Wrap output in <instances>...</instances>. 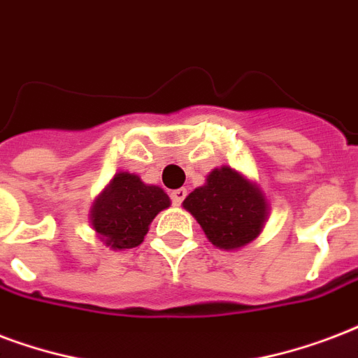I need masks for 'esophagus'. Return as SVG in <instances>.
<instances>
[{
  "mask_svg": "<svg viewBox=\"0 0 358 358\" xmlns=\"http://www.w3.org/2000/svg\"><path fill=\"white\" fill-rule=\"evenodd\" d=\"M185 195H187V191H185L184 187H180V189H174L173 193H171V199H173L174 206H180V204H182V201L185 199Z\"/></svg>",
  "mask_w": 358,
  "mask_h": 358,
  "instance_id": "obj_1",
  "label": "esophagus"
}]
</instances>
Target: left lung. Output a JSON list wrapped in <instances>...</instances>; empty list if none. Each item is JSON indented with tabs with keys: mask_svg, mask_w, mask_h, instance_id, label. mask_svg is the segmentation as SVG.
Here are the masks:
<instances>
[{
	"mask_svg": "<svg viewBox=\"0 0 358 358\" xmlns=\"http://www.w3.org/2000/svg\"><path fill=\"white\" fill-rule=\"evenodd\" d=\"M208 242L220 250H240L257 238L268 220V201L257 182L222 165L182 203Z\"/></svg>",
	"mask_w": 358,
	"mask_h": 358,
	"instance_id": "left-lung-1",
	"label": "left lung"
}]
</instances>
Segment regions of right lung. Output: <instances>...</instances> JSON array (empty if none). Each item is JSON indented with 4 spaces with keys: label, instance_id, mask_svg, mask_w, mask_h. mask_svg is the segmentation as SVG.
I'll list each match as a JSON object with an SVG mask.
<instances>
[{
    "label": "right lung",
    "instance_id": "1",
    "mask_svg": "<svg viewBox=\"0 0 358 358\" xmlns=\"http://www.w3.org/2000/svg\"><path fill=\"white\" fill-rule=\"evenodd\" d=\"M171 199L159 185L144 184L135 173H116L95 197L90 223L97 238L110 250H131L143 244L150 223Z\"/></svg>",
    "mask_w": 358,
    "mask_h": 358
}]
</instances>
